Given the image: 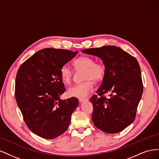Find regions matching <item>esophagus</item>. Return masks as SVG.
Wrapping results in <instances>:
<instances>
[{"mask_svg": "<svg viewBox=\"0 0 159 159\" xmlns=\"http://www.w3.org/2000/svg\"><path fill=\"white\" fill-rule=\"evenodd\" d=\"M79 100L80 102H84V101H88L89 99L88 98H79Z\"/></svg>", "mask_w": 159, "mask_h": 159, "instance_id": "1", "label": "esophagus"}]
</instances>
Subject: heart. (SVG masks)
<instances>
[{
  "mask_svg": "<svg viewBox=\"0 0 159 159\" xmlns=\"http://www.w3.org/2000/svg\"><path fill=\"white\" fill-rule=\"evenodd\" d=\"M73 65L76 70H84L83 83L70 87L67 90L69 96L83 98L87 96L93 90V80L98 82L104 78L106 74V66L101 62H95L94 58L89 56H81L75 60ZM60 75L65 84L72 82L73 71L68 65H64L60 69Z\"/></svg>",
  "mask_w": 159,
  "mask_h": 159,
  "instance_id": "b5f03b06",
  "label": "heart"
}]
</instances>
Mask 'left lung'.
Segmentation results:
<instances>
[{"instance_id": "obj_1", "label": "left lung", "mask_w": 159, "mask_h": 159, "mask_svg": "<svg viewBox=\"0 0 159 159\" xmlns=\"http://www.w3.org/2000/svg\"><path fill=\"white\" fill-rule=\"evenodd\" d=\"M82 52L100 57L106 74L100 88L90 101L93 105L94 125L107 134H116L129 126L135 118L143 86L137 59L114 45L85 49ZM110 93L106 99L103 94Z\"/></svg>"}]
</instances>
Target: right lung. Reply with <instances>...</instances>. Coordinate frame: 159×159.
<instances>
[{
  "label": "right lung",
  "mask_w": 159,
  "mask_h": 159,
  "mask_svg": "<svg viewBox=\"0 0 159 159\" xmlns=\"http://www.w3.org/2000/svg\"><path fill=\"white\" fill-rule=\"evenodd\" d=\"M77 53L45 48L18 69L15 83L17 104L29 129L44 139H54L65 132L71 115L79 105L75 97L60 99L65 91L60 69Z\"/></svg>",
  "instance_id": "right-lung-1"
}]
</instances>
